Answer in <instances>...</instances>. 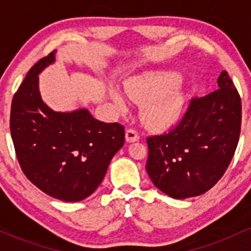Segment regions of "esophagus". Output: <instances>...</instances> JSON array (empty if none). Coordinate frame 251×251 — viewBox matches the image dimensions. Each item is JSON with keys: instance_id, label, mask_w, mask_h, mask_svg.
<instances>
[{"instance_id": "obj_1", "label": "esophagus", "mask_w": 251, "mask_h": 251, "mask_svg": "<svg viewBox=\"0 0 251 251\" xmlns=\"http://www.w3.org/2000/svg\"><path fill=\"white\" fill-rule=\"evenodd\" d=\"M139 139V133L135 128H127L126 129V142L133 143Z\"/></svg>"}]
</instances>
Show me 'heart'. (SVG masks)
Wrapping results in <instances>:
<instances>
[{
    "label": "heart",
    "mask_w": 251,
    "mask_h": 251,
    "mask_svg": "<svg viewBox=\"0 0 251 251\" xmlns=\"http://www.w3.org/2000/svg\"><path fill=\"white\" fill-rule=\"evenodd\" d=\"M176 77L171 75H149L138 77L126 85V94L137 102H145L144 118L151 125L168 126L178 117L181 106V97L178 92L170 88ZM114 101L124 107V100L119 94H113Z\"/></svg>",
    "instance_id": "1"
}]
</instances>
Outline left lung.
I'll list each match as a JSON object with an SVG mask.
<instances>
[{
    "instance_id": "obj_1",
    "label": "left lung",
    "mask_w": 251,
    "mask_h": 251,
    "mask_svg": "<svg viewBox=\"0 0 251 251\" xmlns=\"http://www.w3.org/2000/svg\"><path fill=\"white\" fill-rule=\"evenodd\" d=\"M218 89L192 98L179 123L146 139V171L160 191L184 200L206 192L234 157L241 133V97L226 71Z\"/></svg>"
}]
</instances>
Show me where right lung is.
I'll use <instances>...</instances> for the list:
<instances>
[{"label":"right lung","instance_id":"right-lung-1","mask_svg":"<svg viewBox=\"0 0 251 251\" xmlns=\"http://www.w3.org/2000/svg\"><path fill=\"white\" fill-rule=\"evenodd\" d=\"M54 54L40 59L14 94L11 139L22 171L36 188L56 200L79 201L100 185L124 146L125 128L94 119L87 109L61 113L42 101L37 75Z\"/></svg>","mask_w":251,"mask_h":251}]
</instances>
